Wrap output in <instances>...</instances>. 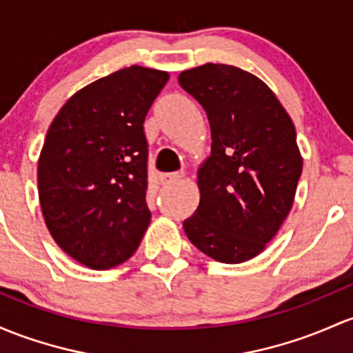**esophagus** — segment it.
<instances>
[{"instance_id": "34e87169", "label": "esophagus", "mask_w": 353, "mask_h": 353, "mask_svg": "<svg viewBox=\"0 0 353 353\" xmlns=\"http://www.w3.org/2000/svg\"><path fill=\"white\" fill-rule=\"evenodd\" d=\"M181 178H183V173H180V172L163 173V175H160V181H161V185H173V183H176V181H180Z\"/></svg>"}]
</instances>
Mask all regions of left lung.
Instances as JSON below:
<instances>
[{
  "label": "left lung",
  "mask_w": 353,
  "mask_h": 353,
  "mask_svg": "<svg viewBox=\"0 0 353 353\" xmlns=\"http://www.w3.org/2000/svg\"><path fill=\"white\" fill-rule=\"evenodd\" d=\"M178 82L205 109L212 132L185 234L219 263H244L264 251L293 207L303 170L296 130L274 92L239 67L205 63Z\"/></svg>",
  "instance_id": "left-lung-1"
}]
</instances>
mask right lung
Here are the masks:
<instances>
[{
  "label": "right lung",
  "mask_w": 353,
  "mask_h": 353,
  "mask_svg": "<svg viewBox=\"0 0 353 353\" xmlns=\"http://www.w3.org/2000/svg\"><path fill=\"white\" fill-rule=\"evenodd\" d=\"M168 72L131 65L75 92L48 128L39 158L45 223L90 269L134 254L150 223L145 117Z\"/></svg>",
  "instance_id": "1"
}]
</instances>
